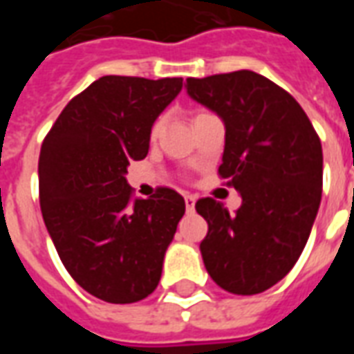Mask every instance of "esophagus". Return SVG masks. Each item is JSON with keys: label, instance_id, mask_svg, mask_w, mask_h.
Returning a JSON list of instances; mask_svg holds the SVG:
<instances>
[{"label": "esophagus", "instance_id": "1", "mask_svg": "<svg viewBox=\"0 0 354 354\" xmlns=\"http://www.w3.org/2000/svg\"><path fill=\"white\" fill-rule=\"evenodd\" d=\"M185 210L187 212L195 210V197H192V195H185Z\"/></svg>", "mask_w": 354, "mask_h": 354}]
</instances>
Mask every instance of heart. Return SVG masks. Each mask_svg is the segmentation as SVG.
<instances>
[{"mask_svg":"<svg viewBox=\"0 0 354 354\" xmlns=\"http://www.w3.org/2000/svg\"><path fill=\"white\" fill-rule=\"evenodd\" d=\"M161 127H162L161 119H159V121H155L153 127H151V138H157V134L161 132Z\"/></svg>","mask_w":354,"mask_h":354,"instance_id":"b5f03b06","label":"heart"}]
</instances>
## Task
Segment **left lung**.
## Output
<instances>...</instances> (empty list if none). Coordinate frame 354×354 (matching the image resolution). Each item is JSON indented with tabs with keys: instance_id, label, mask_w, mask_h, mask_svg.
I'll return each mask as SVG.
<instances>
[{
	"instance_id": "8db88e82",
	"label": "left lung",
	"mask_w": 354,
	"mask_h": 354,
	"mask_svg": "<svg viewBox=\"0 0 354 354\" xmlns=\"http://www.w3.org/2000/svg\"><path fill=\"white\" fill-rule=\"evenodd\" d=\"M187 94L225 127L220 176L241 193L230 214L197 201L208 223L201 256L212 281L252 296L284 279L304 252L322 197V146L301 106L273 81L250 72L189 77Z\"/></svg>"
}]
</instances>
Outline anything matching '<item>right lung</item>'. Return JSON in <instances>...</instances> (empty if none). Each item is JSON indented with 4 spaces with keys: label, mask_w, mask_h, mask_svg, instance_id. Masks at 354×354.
<instances>
[{
    "label": "right lung",
    "mask_w": 354,
    "mask_h": 354,
    "mask_svg": "<svg viewBox=\"0 0 354 354\" xmlns=\"http://www.w3.org/2000/svg\"><path fill=\"white\" fill-rule=\"evenodd\" d=\"M182 85V77L104 75L68 102L43 140V222L73 281L108 304H134L157 288L185 212L174 189L132 201L127 182V167L146 157L155 119Z\"/></svg>",
    "instance_id": "add662e5"
}]
</instances>
